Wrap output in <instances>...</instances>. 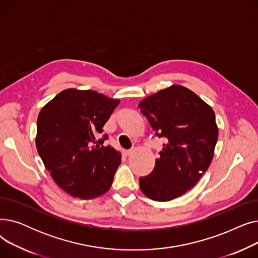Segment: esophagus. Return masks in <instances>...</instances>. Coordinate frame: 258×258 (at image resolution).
<instances>
[{
    "label": "esophagus",
    "instance_id": "esophagus-1",
    "mask_svg": "<svg viewBox=\"0 0 258 258\" xmlns=\"http://www.w3.org/2000/svg\"><path fill=\"white\" fill-rule=\"evenodd\" d=\"M135 151H134V148H132V150H127V151H125L124 152V155L126 156V157H130V156H132L133 155V153H134Z\"/></svg>",
    "mask_w": 258,
    "mask_h": 258
}]
</instances>
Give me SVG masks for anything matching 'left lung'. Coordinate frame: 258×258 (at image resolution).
Wrapping results in <instances>:
<instances>
[{
  "label": "left lung",
  "mask_w": 258,
  "mask_h": 258,
  "mask_svg": "<svg viewBox=\"0 0 258 258\" xmlns=\"http://www.w3.org/2000/svg\"><path fill=\"white\" fill-rule=\"evenodd\" d=\"M158 137L166 143L153 172L141 177V191L167 202L191 189L212 161L219 136L212 107L183 86L172 85L139 103Z\"/></svg>",
  "instance_id": "obj_1"
}]
</instances>
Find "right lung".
<instances>
[{
    "label": "right lung",
    "instance_id": "right-lung-1",
    "mask_svg": "<svg viewBox=\"0 0 258 258\" xmlns=\"http://www.w3.org/2000/svg\"><path fill=\"white\" fill-rule=\"evenodd\" d=\"M120 100L91 90L67 89L40 110L35 144L55 183L74 198L91 200L111 188L121 154L97 141Z\"/></svg>",
    "mask_w": 258,
    "mask_h": 258
}]
</instances>
